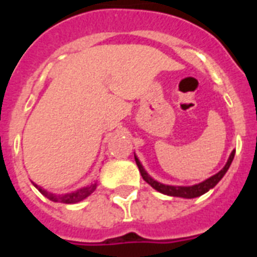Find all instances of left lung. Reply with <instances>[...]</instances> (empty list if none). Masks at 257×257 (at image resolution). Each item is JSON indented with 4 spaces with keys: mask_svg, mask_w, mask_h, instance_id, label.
<instances>
[{
    "mask_svg": "<svg viewBox=\"0 0 257 257\" xmlns=\"http://www.w3.org/2000/svg\"><path fill=\"white\" fill-rule=\"evenodd\" d=\"M233 157H235V151H232V153L228 157V161L224 165V168L221 171H219L216 175L211 176L209 179L204 180L201 183L195 184V185H188V187H184V185H168V184H163L160 181H157L153 177L148 175V172L145 171L143 164L139 160V157L135 155V160H136V164L140 169V173L143 176V179L147 181V183L153 188V189H156L157 192H160V193H164V195L168 196H173V197H183V199H195V197H199V196L204 195V193H207L209 189L215 187L216 184L219 183L220 180L223 179L224 175L227 173L228 168L231 167L232 160H233Z\"/></svg>",
    "mask_w": 257,
    "mask_h": 257,
    "instance_id": "8db88e82",
    "label": "left lung"
}]
</instances>
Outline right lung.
<instances>
[{"label": "right lung", "instance_id": "1", "mask_svg": "<svg viewBox=\"0 0 257 257\" xmlns=\"http://www.w3.org/2000/svg\"><path fill=\"white\" fill-rule=\"evenodd\" d=\"M33 185L37 188L38 191L41 192L42 195L48 197L49 200L54 201V203H64V204H76L82 201L84 199H86L88 196H90L93 192L96 191L97 188V183L90 184V185H86V187H82L77 191L69 192V193H62V195H56V193H52V192H48L46 189H44L42 187H38L37 184H34Z\"/></svg>", "mask_w": 257, "mask_h": 257}]
</instances>
